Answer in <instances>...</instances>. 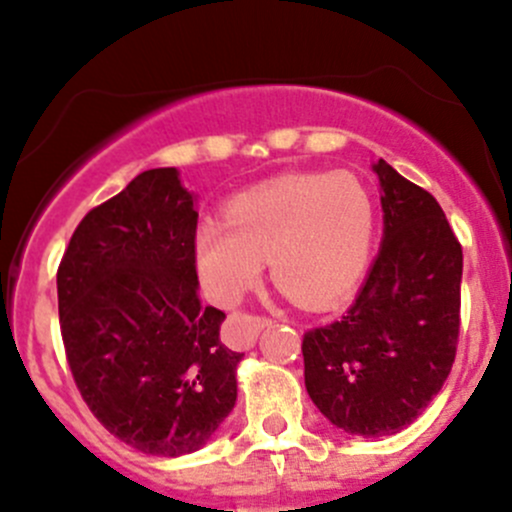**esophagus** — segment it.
<instances>
[{
  "mask_svg": "<svg viewBox=\"0 0 512 512\" xmlns=\"http://www.w3.org/2000/svg\"><path fill=\"white\" fill-rule=\"evenodd\" d=\"M237 324H240L242 344H245V347H252L257 334H260L265 327H270L272 319L262 317V314H240V317H237Z\"/></svg>",
  "mask_w": 512,
  "mask_h": 512,
  "instance_id": "obj_1",
  "label": "esophagus"
}]
</instances>
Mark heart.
<instances>
[{"label": "heart", "mask_w": 512, "mask_h": 512, "mask_svg": "<svg viewBox=\"0 0 512 512\" xmlns=\"http://www.w3.org/2000/svg\"><path fill=\"white\" fill-rule=\"evenodd\" d=\"M376 232L371 193L349 173H299L235 195L225 223L195 232V265L205 294L230 307L260 282L270 262L275 285L304 307H329L356 287Z\"/></svg>", "instance_id": "obj_1"}]
</instances>
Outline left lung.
<instances>
[{"instance_id": "obj_1", "label": "left lung", "mask_w": 512, "mask_h": 512, "mask_svg": "<svg viewBox=\"0 0 512 512\" xmlns=\"http://www.w3.org/2000/svg\"><path fill=\"white\" fill-rule=\"evenodd\" d=\"M384 242L339 322L304 334V384L334 426L389 436L441 391L461 332L463 250L428 190L374 165Z\"/></svg>"}]
</instances>
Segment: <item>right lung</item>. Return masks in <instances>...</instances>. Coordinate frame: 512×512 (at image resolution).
Returning a JSON list of instances; mask_svg holds the SVG:
<instances>
[{
  "instance_id": "obj_1",
  "label": "right lung",
  "mask_w": 512,
  "mask_h": 512,
  "mask_svg": "<svg viewBox=\"0 0 512 512\" xmlns=\"http://www.w3.org/2000/svg\"><path fill=\"white\" fill-rule=\"evenodd\" d=\"M198 213L175 168H153L84 215L56 272L66 361L101 426L148 456L198 451L237 399L195 267Z\"/></svg>"
}]
</instances>
